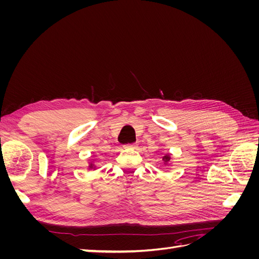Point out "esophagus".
Listing matches in <instances>:
<instances>
[{
	"instance_id": "esophagus-1",
	"label": "esophagus",
	"mask_w": 259,
	"mask_h": 259,
	"mask_svg": "<svg viewBox=\"0 0 259 259\" xmlns=\"http://www.w3.org/2000/svg\"><path fill=\"white\" fill-rule=\"evenodd\" d=\"M137 147H138L137 144H128L124 146L125 149H133V150H134V149H137Z\"/></svg>"
}]
</instances>
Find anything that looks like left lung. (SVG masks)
<instances>
[{"instance_id":"left-lung-1","label":"left lung","mask_w":259,"mask_h":259,"mask_svg":"<svg viewBox=\"0 0 259 259\" xmlns=\"http://www.w3.org/2000/svg\"><path fill=\"white\" fill-rule=\"evenodd\" d=\"M169 160H170V156L168 155V154H165L163 156V161H164V164H167L168 162H169Z\"/></svg>"}]
</instances>
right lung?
<instances>
[{"label":"right lung","instance_id":"1","mask_svg":"<svg viewBox=\"0 0 259 259\" xmlns=\"http://www.w3.org/2000/svg\"><path fill=\"white\" fill-rule=\"evenodd\" d=\"M89 167H90V169H92V168H94V169H95L96 168V166L95 165H94V163L92 162V163H90V165H89Z\"/></svg>","mask_w":259,"mask_h":259}]
</instances>
